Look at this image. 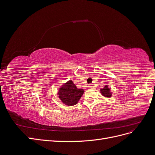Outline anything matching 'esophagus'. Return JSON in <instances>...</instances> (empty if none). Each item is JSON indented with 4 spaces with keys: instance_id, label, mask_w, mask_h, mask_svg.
Segmentation results:
<instances>
[{
    "instance_id": "1",
    "label": "esophagus",
    "mask_w": 155,
    "mask_h": 155,
    "mask_svg": "<svg viewBox=\"0 0 155 155\" xmlns=\"http://www.w3.org/2000/svg\"><path fill=\"white\" fill-rule=\"evenodd\" d=\"M89 87L91 88V89L94 88V85H93V84H90V85H89Z\"/></svg>"
}]
</instances>
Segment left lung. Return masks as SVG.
<instances>
[{
	"label": "left lung",
	"mask_w": 155,
	"mask_h": 155,
	"mask_svg": "<svg viewBox=\"0 0 155 155\" xmlns=\"http://www.w3.org/2000/svg\"><path fill=\"white\" fill-rule=\"evenodd\" d=\"M100 93L103 96L106 97V98H110L112 94L110 89L108 87L107 85H106L104 88L100 89Z\"/></svg>",
	"instance_id": "1"
}]
</instances>
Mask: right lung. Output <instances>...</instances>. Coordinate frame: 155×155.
<instances>
[{"mask_svg": "<svg viewBox=\"0 0 155 155\" xmlns=\"http://www.w3.org/2000/svg\"><path fill=\"white\" fill-rule=\"evenodd\" d=\"M84 93L83 89H78L71 80L59 88L58 95L63 104L68 106L76 105Z\"/></svg>", "mask_w": 155, "mask_h": 155, "instance_id": "1", "label": "right lung"}]
</instances>
